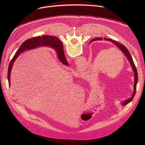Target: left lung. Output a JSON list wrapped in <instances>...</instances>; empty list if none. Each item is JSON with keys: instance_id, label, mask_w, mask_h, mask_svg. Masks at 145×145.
<instances>
[{"instance_id": "left-lung-1", "label": "left lung", "mask_w": 145, "mask_h": 145, "mask_svg": "<svg viewBox=\"0 0 145 145\" xmlns=\"http://www.w3.org/2000/svg\"><path fill=\"white\" fill-rule=\"evenodd\" d=\"M102 40V37H97V38H95V39H92V40H91V42H92V41H95V40ZM104 40H109L110 42H111L112 43H113V44H115L116 46L123 53L124 55L126 56V57L127 58L128 60L129 61V62H130L131 66H132V67L133 69V71L134 72V78H135V83H134V90H133V95L132 96V97L126 100V101H124L123 102H121V105H122L123 106H125L126 105L127 103H129V102H131L132 99H133L135 94H136V85H137V83H138V72H137V69L136 68V66L135 65V63L133 62V60L131 57V55L130 54V53H129V50H127V49L125 46L124 45H123L122 44H120L119 43V42L115 41V40H113L112 39H108V38H104Z\"/></svg>"}]
</instances>
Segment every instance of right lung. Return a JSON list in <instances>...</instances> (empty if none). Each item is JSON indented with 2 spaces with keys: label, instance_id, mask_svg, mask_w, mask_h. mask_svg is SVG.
Here are the masks:
<instances>
[{
  "label": "right lung",
  "instance_id": "obj_1",
  "mask_svg": "<svg viewBox=\"0 0 145 145\" xmlns=\"http://www.w3.org/2000/svg\"><path fill=\"white\" fill-rule=\"evenodd\" d=\"M51 46L53 48H54L57 54L59 60L64 65H69L65 56L63 44L62 42L59 40L56 37L53 36H51L44 35L42 36L32 37L31 39L26 40L22 43L10 61L8 67V72H7V79H8L9 86L10 85V76L12 68L14 61L16 60L19 55H20L22 53L24 52L25 50L34 49L39 46Z\"/></svg>",
  "mask_w": 145,
  "mask_h": 145
}]
</instances>
